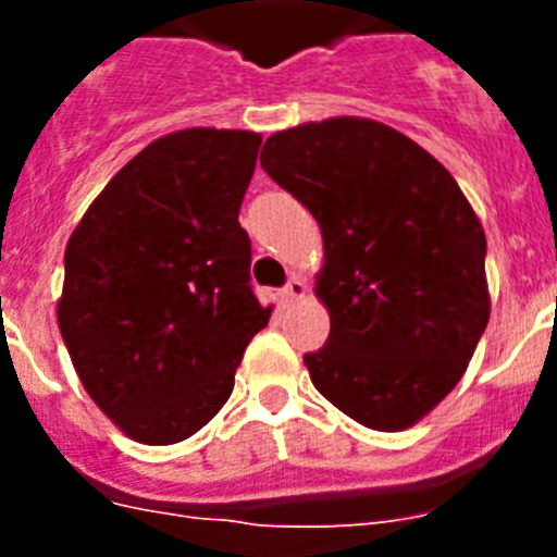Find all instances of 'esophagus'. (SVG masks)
Segmentation results:
<instances>
[{
  "label": "esophagus",
  "instance_id": "obj_1",
  "mask_svg": "<svg viewBox=\"0 0 557 557\" xmlns=\"http://www.w3.org/2000/svg\"><path fill=\"white\" fill-rule=\"evenodd\" d=\"M304 295H307V282H301L298 275H293V278L287 282V287L282 289L284 301H301Z\"/></svg>",
  "mask_w": 557,
  "mask_h": 557
}]
</instances>
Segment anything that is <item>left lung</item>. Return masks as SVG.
I'll list each match as a JSON object with an SVG mask.
<instances>
[{
    "label": "left lung",
    "mask_w": 557,
    "mask_h": 557,
    "mask_svg": "<svg viewBox=\"0 0 557 557\" xmlns=\"http://www.w3.org/2000/svg\"><path fill=\"white\" fill-rule=\"evenodd\" d=\"M262 170L321 225L326 346L312 385L357 424L401 432L462 379L491 318L485 231L451 172L405 133L332 116L273 133Z\"/></svg>",
    "instance_id": "1"
}]
</instances>
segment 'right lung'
<instances>
[{"label":"right lung","mask_w":557,"mask_h":557,"mask_svg":"<svg viewBox=\"0 0 557 557\" xmlns=\"http://www.w3.org/2000/svg\"><path fill=\"white\" fill-rule=\"evenodd\" d=\"M262 136L186 127L106 184L66 245L58 329L97 407L147 446L186 441L234 391L273 307L250 289L239 206Z\"/></svg>","instance_id":"right-lung-1"}]
</instances>
